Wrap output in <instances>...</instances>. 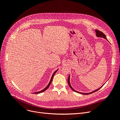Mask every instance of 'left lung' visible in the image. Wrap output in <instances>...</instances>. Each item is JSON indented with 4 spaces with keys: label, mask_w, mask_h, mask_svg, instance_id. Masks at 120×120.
<instances>
[{
    "label": "left lung",
    "mask_w": 120,
    "mask_h": 120,
    "mask_svg": "<svg viewBox=\"0 0 120 120\" xmlns=\"http://www.w3.org/2000/svg\"><path fill=\"white\" fill-rule=\"evenodd\" d=\"M95 31H96V36H97L98 37L103 38H105L106 39H107V38H106V36L105 35V34H104L103 33L101 32V31H99V30H96ZM70 79V76H69V77H68V85H69V87H70L72 89V90H73L74 91H75V92H77V93H80V94H84V95H89V94H92V93H94V92H95L96 91H97L98 90H99V89L101 88V87L99 88V89H97V90H96L93 91V92H90V93H84L79 92H78V91H76L75 90H74V89L72 87V86H71V85H70V79Z\"/></svg>",
    "instance_id": "obj_1"
}]
</instances>
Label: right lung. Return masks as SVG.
I'll use <instances>...</instances> for the list:
<instances>
[{
    "label": "right lung",
    "instance_id": "right-lung-1",
    "mask_svg": "<svg viewBox=\"0 0 120 120\" xmlns=\"http://www.w3.org/2000/svg\"><path fill=\"white\" fill-rule=\"evenodd\" d=\"M57 71H58V70H56V71L53 73V75H52V78H51V80H50V82H49V84H48V85H47V86L46 87H45L44 89H43L42 90H41V91H39V92H35V93H35V94H38V93H41V92H44V91L46 90V89H47L49 88V87L50 86V84H51V82H52V80H53V77H54V75H55V73H56V72Z\"/></svg>",
    "mask_w": 120,
    "mask_h": 120
}]
</instances>
